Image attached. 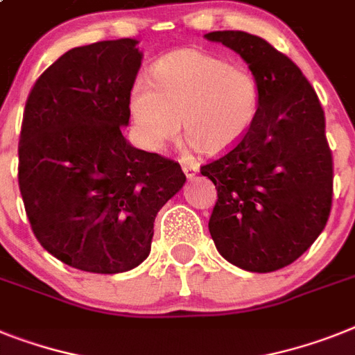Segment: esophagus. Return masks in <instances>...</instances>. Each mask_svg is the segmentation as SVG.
<instances>
[{"label":"esophagus","instance_id":"34e87169","mask_svg":"<svg viewBox=\"0 0 355 355\" xmlns=\"http://www.w3.org/2000/svg\"><path fill=\"white\" fill-rule=\"evenodd\" d=\"M181 166H183V172L187 178H194L199 171L198 163H190V161H181Z\"/></svg>","mask_w":355,"mask_h":355}]
</instances>
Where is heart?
<instances>
[{"mask_svg":"<svg viewBox=\"0 0 355 355\" xmlns=\"http://www.w3.org/2000/svg\"><path fill=\"white\" fill-rule=\"evenodd\" d=\"M259 101V83L247 67L201 49H183L152 67V81H134L128 110L146 148L163 150L183 127L190 146L219 156L247 136Z\"/></svg>","mask_w":355,"mask_h":355,"instance_id":"b5f03b06","label":"heart"}]
</instances>
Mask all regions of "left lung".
<instances>
[{
    "instance_id": "8db88e82",
    "label": "left lung",
    "mask_w": 355,
    "mask_h": 355,
    "mask_svg": "<svg viewBox=\"0 0 355 355\" xmlns=\"http://www.w3.org/2000/svg\"><path fill=\"white\" fill-rule=\"evenodd\" d=\"M205 37L241 55L261 90L247 136L201 166L218 190L210 236L243 270H279L309 250L329 221L334 166L324 112L300 67L263 37L241 31Z\"/></svg>"
}]
</instances>
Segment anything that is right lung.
Wrapping results in <instances>:
<instances>
[{"label": "right lung", "instance_id": "obj_1", "mask_svg": "<svg viewBox=\"0 0 355 355\" xmlns=\"http://www.w3.org/2000/svg\"><path fill=\"white\" fill-rule=\"evenodd\" d=\"M141 58L130 37L76 46L26 99L17 168L26 216L41 247L78 270L141 265L157 212L187 181L180 163L121 134Z\"/></svg>", "mask_w": 355, "mask_h": 355}]
</instances>
